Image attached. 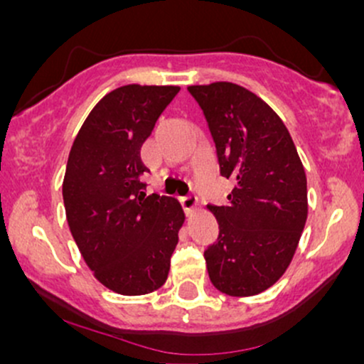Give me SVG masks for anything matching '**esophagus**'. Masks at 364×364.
Masks as SVG:
<instances>
[{
    "label": "esophagus",
    "mask_w": 364,
    "mask_h": 364,
    "mask_svg": "<svg viewBox=\"0 0 364 364\" xmlns=\"http://www.w3.org/2000/svg\"><path fill=\"white\" fill-rule=\"evenodd\" d=\"M179 202H181V205H183V208H185V212L188 215L190 214H193V212L196 210V207H198V200L195 198V196H181V198H179Z\"/></svg>",
    "instance_id": "esophagus-1"
}]
</instances>
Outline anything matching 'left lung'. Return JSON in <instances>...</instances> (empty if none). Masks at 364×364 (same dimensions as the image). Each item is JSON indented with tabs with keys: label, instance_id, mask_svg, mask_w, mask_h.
Instances as JSON below:
<instances>
[{
	"label": "left lung",
	"instance_id": "8db88e82",
	"mask_svg": "<svg viewBox=\"0 0 364 364\" xmlns=\"http://www.w3.org/2000/svg\"><path fill=\"white\" fill-rule=\"evenodd\" d=\"M205 114L220 174L235 188L225 205H207L219 237L205 250L210 282L228 296L274 286L294 257L308 217L306 174L282 119L231 82L188 87Z\"/></svg>",
	"mask_w": 364,
	"mask_h": 364
}]
</instances>
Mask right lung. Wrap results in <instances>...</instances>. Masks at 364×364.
Segmentation results:
<instances>
[{
  "label": "right lung",
  "instance_id": "1",
  "mask_svg": "<svg viewBox=\"0 0 364 364\" xmlns=\"http://www.w3.org/2000/svg\"><path fill=\"white\" fill-rule=\"evenodd\" d=\"M174 85H123L94 106L75 139L63 179L70 231L95 279L123 296L166 282L185 212L173 196L147 195L140 149Z\"/></svg>",
  "mask_w": 364,
  "mask_h": 364
}]
</instances>
